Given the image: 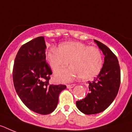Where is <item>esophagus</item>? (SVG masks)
Instances as JSON below:
<instances>
[{
  "label": "esophagus",
  "instance_id": "obj_1",
  "mask_svg": "<svg viewBox=\"0 0 132 132\" xmlns=\"http://www.w3.org/2000/svg\"><path fill=\"white\" fill-rule=\"evenodd\" d=\"M75 84L67 85H66V87H67V88L70 89V88H72V87H75Z\"/></svg>",
  "mask_w": 132,
  "mask_h": 132
}]
</instances>
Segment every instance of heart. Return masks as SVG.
I'll return each instance as SVG.
<instances>
[{
	"instance_id": "b5f03b06",
	"label": "heart",
	"mask_w": 132,
	"mask_h": 132,
	"mask_svg": "<svg viewBox=\"0 0 132 132\" xmlns=\"http://www.w3.org/2000/svg\"><path fill=\"white\" fill-rule=\"evenodd\" d=\"M47 59L55 72L66 67L70 62L71 67L56 74L57 80L62 82L79 77L84 81L91 80L100 73L103 64L98 48L79 41L66 42L61 44L59 49L51 47L47 53Z\"/></svg>"
}]
</instances>
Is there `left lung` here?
<instances>
[{
  "instance_id": "1",
  "label": "left lung",
  "mask_w": 132,
  "mask_h": 132,
  "mask_svg": "<svg viewBox=\"0 0 132 132\" xmlns=\"http://www.w3.org/2000/svg\"><path fill=\"white\" fill-rule=\"evenodd\" d=\"M104 55V62L99 75L89 81V93L84 99L77 101L79 111L86 114L101 112L111 104L118 94L121 71L118 59L107 46L94 40Z\"/></svg>"
}]
</instances>
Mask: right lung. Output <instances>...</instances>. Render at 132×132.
Listing matches in <instances>:
<instances>
[{"label":"right lung","instance_id":"add662e5","mask_svg":"<svg viewBox=\"0 0 132 132\" xmlns=\"http://www.w3.org/2000/svg\"><path fill=\"white\" fill-rule=\"evenodd\" d=\"M47 48L43 36L21 46L16 55L13 80L17 94L31 111L41 114L53 112L58 103L64 85H50L52 71L46 62Z\"/></svg>","mask_w":132,"mask_h":132}]
</instances>
